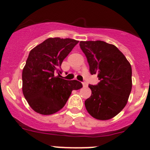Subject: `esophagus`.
Instances as JSON below:
<instances>
[{
	"label": "esophagus",
	"mask_w": 150,
	"mask_h": 150,
	"mask_svg": "<svg viewBox=\"0 0 150 150\" xmlns=\"http://www.w3.org/2000/svg\"><path fill=\"white\" fill-rule=\"evenodd\" d=\"M82 84H83V86H84V87H87V86H88V84H87L86 83H85V82H84V83H82Z\"/></svg>",
	"instance_id": "34e87169"
}]
</instances>
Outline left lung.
Segmentation results:
<instances>
[{
  "label": "left lung",
  "instance_id": "left-lung-1",
  "mask_svg": "<svg viewBox=\"0 0 150 150\" xmlns=\"http://www.w3.org/2000/svg\"><path fill=\"white\" fill-rule=\"evenodd\" d=\"M91 74H98L100 82L88 85L91 95L85 106L92 117L110 120L127 104L132 88V66L116 46L104 41H80Z\"/></svg>",
  "mask_w": 150,
  "mask_h": 150
}]
</instances>
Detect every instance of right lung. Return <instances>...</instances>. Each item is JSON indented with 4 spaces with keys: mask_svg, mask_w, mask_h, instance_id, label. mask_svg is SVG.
<instances>
[{
    "mask_svg": "<svg viewBox=\"0 0 150 150\" xmlns=\"http://www.w3.org/2000/svg\"><path fill=\"white\" fill-rule=\"evenodd\" d=\"M78 43L70 38H50L30 51L22 71V92L38 113H55L65 105L73 90L83 87L77 80L61 78L59 70L64 59Z\"/></svg>",
    "mask_w": 150,
    "mask_h": 150,
    "instance_id": "add662e5",
    "label": "right lung"
}]
</instances>
